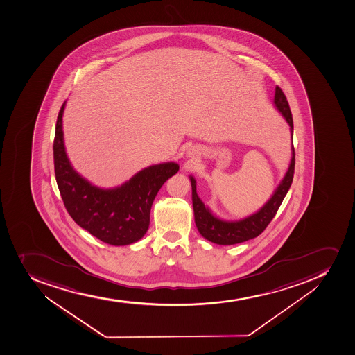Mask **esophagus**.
Here are the masks:
<instances>
[{"label": "esophagus", "instance_id": "1", "mask_svg": "<svg viewBox=\"0 0 355 355\" xmlns=\"http://www.w3.org/2000/svg\"><path fill=\"white\" fill-rule=\"evenodd\" d=\"M198 154H200V152H198V147H191L186 152V157L194 159V157H198Z\"/></svg>", "mask_w": 355, "mask_h": 355}]
</instances>
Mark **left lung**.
Returning a JSON list of instances; mask_svg holds the SVG:
<instances>
[{"label": "left lung", "mask_w": 355, "mask_h": 355, "mask_svg": "<svg viewBox=\"0 0 355 355\" xmlns=\"http://www.w3.org/2000/svg\"><path fill=\"white\" fill-rule=\"evenodd\" d=\"M273 105L289 125L290 138H291V159H290L289 166H288L284 176L281 179L277 189H274L273 194L263 203V207L258 209L257 211L244 217V218L236 219V220L220 218L212 212L208 205H205L202 202L201 198H198V193H196V178L192 175L189 176L191 185H192L193 210H194L196 227H198L200 234L205 240L210 241L212 243L231 245V244L241 243V242L258 236L267 227V225L270 224V220L274 218L277 209L280 208L283 198L289 191L291 182H293V170H295V150H293V122L288 101L279 87L275 88Z\"/></svg>", "instance_id": "1"}]
</instances>
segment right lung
Here are the masks:
<instances>
[{
    "instance_id": "obj_1",
    "label": "right lung",
    "mask_w": 355,
    "mask_h": 355,
    "mask_svg": "<svg viewBox=\"0 0 355 355\" xmlns=\"http://www.w3.org/2000/svg\"><path fill=\"white\" fill-rule=\"evenodd\" d=\"M64 101L55 124L53 161L59 192L73 220L90 234L112 245L139 241L150 226L154 198L163 184L178 173L173 161L147 166L121 185L104 189L73 168L66 153L62 131Z\"/></svg>"
}]
</instances>
